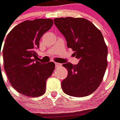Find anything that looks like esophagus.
Segmentation results:
<instances>
[{"mask_svg": "<svg viewBox=\"0 0 120 120\" xmlns=\"http://www.w3.org/2000/svg\"><path fill=\"white\" fill-rule=\"evenodd\" d=\"M55 64L56 67H60V66H62V64H59V63L55 62Z\"/></svg>", "mask_w": 120, "mask_h": 120, "instance_id": "obj_1", "label": "esophagus"}]
</instances>
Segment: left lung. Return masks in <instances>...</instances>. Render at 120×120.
Here are the masks:
<instances>
[{
  "mask_svg": "<svg viewBox=\"0 0 120 120\" xmlns=\"http://www.w3.org/2000/svg\"><path fill=\"white\" fill-rule=\"evenodd\" d=\"M54 23L79 60L77 65L63 64L68 71L62 82L63 91L72 97L88 96L101 85L107 66V47L102 34L83 18H57Z\"/></svg>",
  "mask_w": 120,
  "mask_h": 120,
  "instance_id": "left-lung-1",
  "label": "left lung"
}]
</instances>
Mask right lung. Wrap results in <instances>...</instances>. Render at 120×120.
I'll return each mask as SVG.
<instances>
[{
    "mask_svg": "<svg viewBox=\"0 0 120 120\" xmlns=\"http://www.w3.org/2000/svg\"><path fill=\"white\" fill-rule=\"evenodd\" d=\"M51 19L26 20L8 34L4 45V67L8 79L18 93L30 97L41 96L46 92V80L55 65L41 64L35 50L41 38L53 26ZM2 42H0V56Z\"/></svg>",
    "mask_w": 120,
    "mask_h": 120,
    "instance_id": "right-lung-1",
    "label": "right lung"
}]
</instances>
